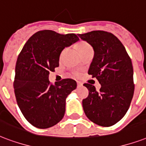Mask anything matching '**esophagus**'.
Instances as JSON below:
<instances>
[{
  "label": "esophagus",
  "instance_id": "34e87169",
  "mask_svg": "<svg viewBox=\"0 0 146 146\" xmlns=\"http://www.w3.org/2000/svg\"><path fill=\"white\" fill-rule=\"evenodd\" d=\"M83 83H81V82H77V86L78 87H82L83 86Z\"/></svg>",
  "mask_w": 146,
  "mask_h": 146
}]
</instances>
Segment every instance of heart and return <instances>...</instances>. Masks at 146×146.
Here are the masks:
<instances>
[{"instance_id":"heart-1","label":"heart","mask_w":146,"mask_h":146,"mask_svg":"<svg viewBox=\"0 0 146 146\" xmlns=\"http://www.w3.org/2000/svg\"><path fill=\"white\" fill-rule=\"evenodd\" d=\"M78 50H79V52L80 54L85 53L86 51L90 50H93L92 46L89 44L88 43L85 42V41H81L80 43H78Z\"/></svg>"}]
</instances>
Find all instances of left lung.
Instances as JSON below:
<instances>
[{
	"instance_id": "8db88e82",
	"label": "left lung",
	"mask_w": 146,
	"mask_h": 146,
	"mask_svg": "<svg viewBox=\"0 0 146 146\" xmlns=\"http://www.w3.org/2000/svg\"><path fill=\"white\" fill-rule=\"evenodd\" d=\"M93 46L94 56L88 73L101 84L85 83L89 96L83 100L88 119L101 126H111L123 118L134 94L133 68L125 48L113 33L94 31L78 34Z\"/></svg>"
}]
</instances>
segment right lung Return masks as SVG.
<instances>
[{
  "mask_svg": "<svg viewBox=\"0 0 146 146\" xmlns=\"http://www.w3.org/2000/svg\"><path fill=\"white\" fill-rule=\"evenodd\" d=\"M78 40L74 33L40 31L30 37L19 54L15 67L14 93L21 113L33 126L50 128L64 116L66 99L77 84L72 79H64L51 85L49 74L59 66L63 49Z\"/></svg>",
  "mask_w": 146,
  "mask_h": 146,
  "instance_id": "add662e5",
  "label": "right lung"
}]
</instances>
